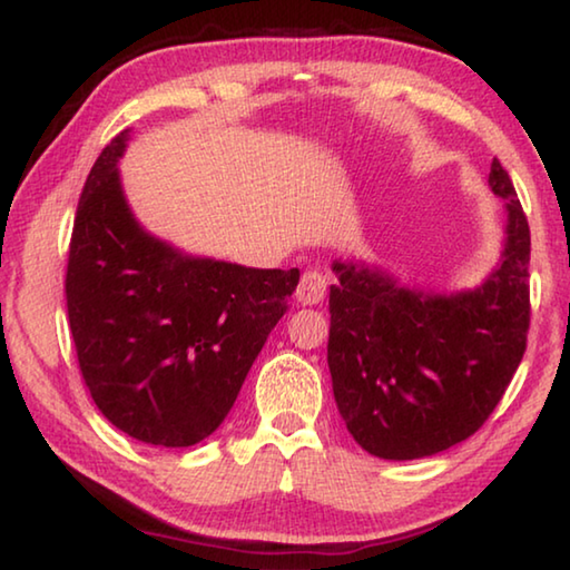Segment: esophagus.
I'll list each match as a JSON object with an SVG mask.
<instances>
[{
    "instance_id": "obj_1",
    "label": "esophagus",
    "mask_w": 570,
    "mask_h": 570,
    "mask_svg": "<svg viewBox=\"0 0 570 570\" xmlns=\"http://www.w3.org/2000/svg\"><path fill=\"white\" fill-rule=\"evenodd\" d=\"M326 294V278L320 272H304L296 286V302L302 306L320 304Z\"/></svg>"
}]
</instances>
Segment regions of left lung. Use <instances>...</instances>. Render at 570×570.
I'll return each instance as SVG.
<instances>
[{
  "label": "left lung",
  "instance_id": "8db88e82",
  "mask_svg": "<svg viewBox=\"0 0 570 570\" xmlns=\"http://www.w3.org/2000/svg\"><path fill=\"white\" fill-rule=\"evenodd\" d=\"M498 264L472 288L404 282L380 264L336 258L330 344L336 410L374 458L420 460L478 432L525 352L530 230L498 158Z\"/></svg>",
  "mask_w": 570,
  "mask_h": 570
}]
</instances>
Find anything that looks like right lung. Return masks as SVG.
<instances>
[{"mask_svg": "<svg viewBox=\"0 0 570 570\" xmlns=\"http://www.w3.org/2000/svg\"><path fill=\"white\" fill-rule=\"evenodd\" d=\"M122 130L77 204L67 316L85 384L115 428L148 445L190 448L234 407L286 312L298 268H250L173 246L135 218L118 163Z\"/></svg>", "mask_w": 570, "mask_h": 570, "instance_id": "right-lung-1", "label": "right lung"}]
</instances>
